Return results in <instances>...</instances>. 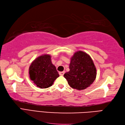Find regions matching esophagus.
Masks as SVG:
<instances>
[{
	"mask_svg": "<svg viewBox=\"0 0 125 125\" xmlns=\"http://www.w3.org/2000/svg\"><path fill=\"white\" fill-rule=\"evenodd\" d=\"M64 74H65V71L59 72V74L60 76H63V75H64Z\"/></svg>",
	"mask_w": 125,
	"mask_h": 125,
	"instance_id": "obj_1",
	"label": "esophagus"
}]
</instances>
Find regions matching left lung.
I'll return each mask as SVG.
<instances>
[{"instance_id": "obj_1", "label": "left lung", "mask_w": 125, "mask_h": 125, "mask_svg": "<svg viewBox=\"0 0 125 125\" xmlns=\"http://www.w3.org/2000/svg\"><path fill=\"white\" fill-rule=\"evenodd\" d=\"M69 69L63 76L73 89H85L96 78V70L93 60L89 54L83 51H77L72 57Z\"/></svg>"}]
</instances>
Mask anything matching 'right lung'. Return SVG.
<instances>
[{
    "label": "right lung",
    "instance_id": "obj_1",
    "mask_svg": "<svg viewBox=\"0 0 125 125\" xmlns=\"http://www.w3.org/2000/svg\"><path fill=\"white\" fill-rule=\"evenodd\" d=\"M30 78L36 86L46 89L59 76L49 54H43L33 61L29 67Z\"/></svg>",
    "mask_w": 125,
    "mask_h": 125
}]
</instances>
